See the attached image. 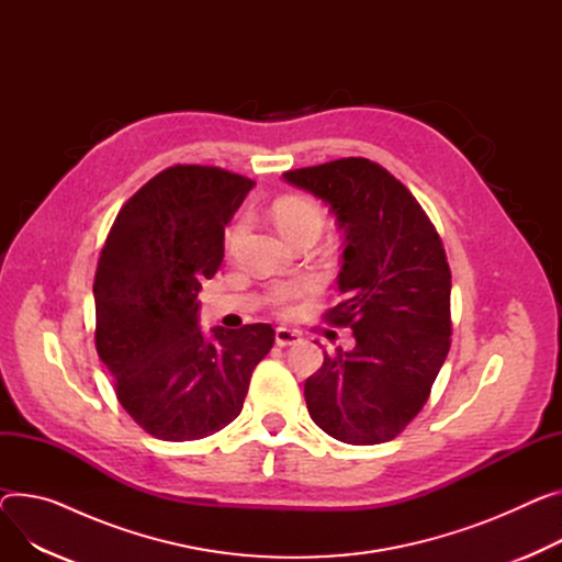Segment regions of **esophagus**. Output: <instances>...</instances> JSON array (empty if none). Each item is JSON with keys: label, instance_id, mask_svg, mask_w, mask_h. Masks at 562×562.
<instances>
[{"label": "esophagus", "instance_id": "esophagus-1", "mask_svg": "<svg viewBox=\"0 0 562 562\" xmlns=\"http://www.w3.org/2000/svg\"><path fill=\"white\" fill-rule=\"evenodd\" d=\"M274 339H277L279 347H292V344H296L301 339V335L296 330H290V328H277Z\"/></svg>", "mask_w": 562, "mask_h": 562}]
</instances>
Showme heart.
<instances>
[{"label":"heart","instance_id":"obj_1","mask_svg":"<svg viewBox=\"0 0 562 562\" xmlns=\"http://www.w3.org/2000/svg\"><path fill=\"white\" fill-rule=\"evenodd\" d=\"M274 221L279 225V229L292 240L299 234H306V232H317L322 234L324 229V209L311 200V198H301V195H290V198H281L274 204ZM240 236V225H236L229 236L227 243L229 247L238 240ZM308 292H313V283L308 281H301V283H285L279 285L272 292V306L281 313V315H292L294 311V301L306 296Z\"/></svg>","mask_w":562,"mask_h":562}]
</instances>
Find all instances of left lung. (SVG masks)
<instances>
[{
	"label": "left lung",
	"instance_id": "left-lung-1",
	"mask_svg": "<svg viewBox=\"0 0 562 562\" xmlns=\"http://www.w3.org/2000/svg\"><path fill=\"white\" fill-rule=\"evenodd\" d=\"M283 178L330 204L347 234L344 299L324 319L349 326L356 349L324 353L306 380L311 418L341 443L392 441L427 403L450 351L452 274L441 236L407 187L371 159L344 157Z\"/></svg>",
	"mask_w": 562,
	"mask_h": 562
}]
</instances>
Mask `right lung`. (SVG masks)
Returning a JSON list of instances; mask_svg holds the SVG:
<instances>
[{
    "label": "right lung",
    "instance_id": "obj_1",
    "mask_svg": "<svg viewBox=\"0 0 562 562\" xmlns=\"http://www.w3.org/2000/svg\"><path fill=\"white\" fill-rule=\"evenodd\" d=\"M256 182L178 164L127 200L94 277L97 351L123 409L161 441H195L243 409L251 371L274 344L270 324L198 326L202 279L218 272L225 227Z\"/></svg>",
    "mask_w": 562,
    "mask_h": 562
}]
</instances>
